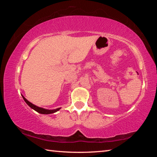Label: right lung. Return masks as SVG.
I'll return each mask as SVG.
<instances>
[{
    "instance_id": "right-lung-1",
    "label": "right lung",
    "mask_w": 157,
    "mask_h": 157,
    "mask_svg": "<svg viewBox=\"0 0 157 157\" xmlns=\"http://www.w3.org/2000/svg\"><path fill=\"white\" fill-rule=\"evenodd\" d=\"M22 97L23 98V100H24L25 102L27 103V105L29 106V107H30L32 109H33L34 110H35L37 112L39 113H41V114H50V113H53L55 112H56V111H59L61 108H57L56 109H52V110H49V109H44V108H41V107H37V106L33 105V103H31L30 102H29L28 100H26L25 97L22 95Z\"/></svg>"
}]
</instances>
